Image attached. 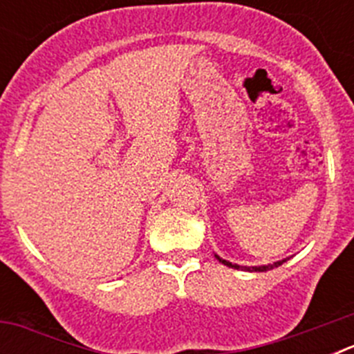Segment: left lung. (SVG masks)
<instances>
[{
  "mask_svg": "<svg viewBox=\"0 0 354 354\" xmlns=\"http://www.w3.org/2000/svg\"><path fill=\"white\" fill-rule=\"evenodd\" d=\"M216 259L221 262V264L228 266V268H234V270H243V271H270L273 270V268H278V266H282L286 261H278L274 262V264H268V266H259V268H246V266H237V264H232V262L228 261H223V259H220L218 255H216Z\"/></svg>",
  "mask_w": 354,
  "mask_h": 354,
  "instance_id": "left-lung-1",
  "label": "left lung"
}]
</instances>
